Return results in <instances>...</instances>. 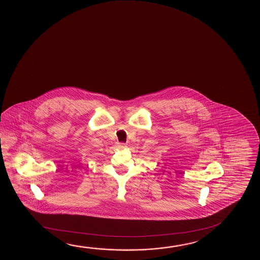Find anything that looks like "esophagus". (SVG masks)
Instances as JSON below:
<instances>
[{"mask_svg":"<svg viewBox=\"0 0 260 260\" xmlns=\"http://www.w3.org/2000/svg\"><path fill=\"white\" fill-rule=\"evenodd\" d=\"M126 146H125V144L124 143H119L118 144V148H120V149H122V148H125Z\"/></svg>","mask_w":260,"mask_h":260,"instance_id":"esophagus-1","label":"esophagus"}]
</instances>
